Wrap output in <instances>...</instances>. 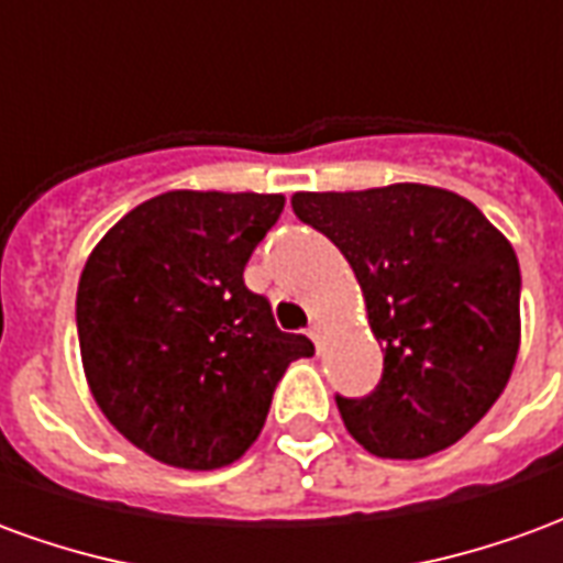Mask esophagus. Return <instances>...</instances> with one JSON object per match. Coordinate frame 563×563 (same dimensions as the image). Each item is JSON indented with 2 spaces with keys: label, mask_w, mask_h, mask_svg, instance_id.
Listing matches in <instances>:
<instances>
[{
  "label": "esophagus",
  "mask_w": 563,
  "mask_h": 563,
  "mask_svg": "<svg viewBox=\"0 0 563 563\" xmlns=\"http://www.w3.org/2000/svg\"><path fill=\"white\" fill-rule=\"evenodd\" d=\"M307 334H310V341L317 343H322V322H317V319H313V322H310V329H307Z\"/></svg>",
  "instance_id": "obj_1"
}]
</instances>
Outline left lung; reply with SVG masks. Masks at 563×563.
Returning a JSON list of instances; mask_svg holds the SVG:
<instances>
[{
	"instance_id": "left-lung-1",
	"label": "left lung",
	"mask_w": 563,
	"mask_h": 563,
	"mask_svg": "<svg viewBox=\"0 0 563 563\" xmlns=\"http://www.w3.org/2000/svg\"><path fill=\"white\" fill-rule=\"evenodd\" d=\"M292 210L353 265L383 346L377 389L338 395L346 431L379 459L459 443L519 355L516 250L473 201L424 184L295 192Z\"/></svg>"
}]
</instances>
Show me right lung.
<instances>
[{
  "label": "right lung",
  "mask_w": 563,
  "mask_h": 563,
  "mask_svg": "<svg viewBox=\"0 0 563 563\" xmlns=\"http://www.w3.org/2000/svg\"><path fill=\"white\" fill-rule=\"evenodd\" d=\"M283 196L174 189L129 210L78 283V341L99 410L150 459L217 471L244 455L305 334L277 329L244 268Z\"/></svg>",
  "instance_id": "add662e5"
}]
</instances>
